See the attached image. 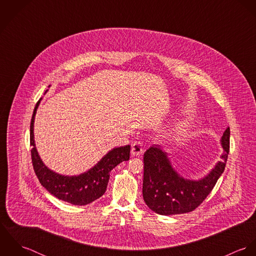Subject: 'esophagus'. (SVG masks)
I'll use <instances>...</instances> for the list:
<instances>
[{
    "label": "esophagus",
    "mask_w": 256,
    "mask_h": 256,
    "mask_svg": "<svg viewBox=\"0 0 256 256\" xmlns=\"http://www.w3.org/2000/svg\"><path fill=\"white\" fill-rule=\"evenodd\" d=\"M144 152L143 148V145L140 142H135L132 144V148H131V154L133 156H140L142 154V152Z\"/></svg>",
    "instance_id": "34e87169"
}]
</instances>
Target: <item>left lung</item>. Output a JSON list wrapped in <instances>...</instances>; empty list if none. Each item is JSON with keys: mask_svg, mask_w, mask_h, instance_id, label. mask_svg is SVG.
<instances>
[{"mask_svg": "<svg viewBox=\"0 0 256 256\" xmlns=\"http://www.w3.org/2000/svg\"><path fill=\"white\" fill-rule=\"evenodd\" d=\"M224 150L214 168L200 180L182 176L172 166L168 154L158 145L150 146L144 154L143 198L156 214L170 216L195 210L210 194L224 172L230 150V128L220 138Z\"/></svg>", "mask_w": 256, "mask_h": 256, "instance_id": "left-lung-1", "label": "left lung"}]
</instances>
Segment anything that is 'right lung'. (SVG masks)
Wrapping results in <instances>:
<instances>
[{"label": "right lung", "instance_id": "right-lung-1", "mask_svg": "<svg viewBox=\"0 0 256 256\" xmlns=\"http://www.w3.org/2000/svg\"><path fill=\"white\" fill-rule=\"evenodd\" d=\"M41 100L34 108L30 123L32 158L38 180L50 194L60 200L73 205H88L104 194L110 172L120 162L129 160L130 146L112 148L96 166L78 176H64L53 172L41 160L34 141V119Z\"/></svg>", "mask_w": 256, "mask_h": 256}]
</instances>
